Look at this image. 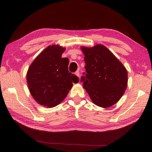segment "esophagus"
I'll return each mask as SVG.
<instances>
[{
	"label": "esophagus",
	"mask_w": 152,
	"mask_h": 152,
	"mask_svg": "<svg viewBox=\"0 0 152 152\" xmlns=\"http://www.w3.org/2000/svg\"><path fill=\"white\" fill-rule=\"evenodd\" d=\"M75 74L78 77V78H80V72H79V70H77L76 72H75Z\"/></svg>",
	"instance_id": "esophagus-1"
}]
</instances>
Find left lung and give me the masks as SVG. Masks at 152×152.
<instances>
[{
  "label": "left lung",
  "mask_w": 152,
  "mask_h": 152,
  "mask_svg": "<svg viewBox=\"0 0 152 152\" xmlns=\"http://www.w3.org/2000/svg\"><path fill=\"white\" fill-rule=\"evenodd\" d=\"M81 49L85 56L86 70L81 78L83 88L96 106L108 108L115 104L127 88L125 67L103 45Z\"/></svg>",
  "instance_id": "8db88e82"
}]
</instances>
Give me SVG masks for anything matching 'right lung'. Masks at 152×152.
I'll return each instance as SVG.
<instances>
[{"mask_svg":"<svg viewBox=\"0 0 152 152\" xmlns=\"http://www.w3.org/2000/svg\"><path fill=\"white\" fill-rule=\"evenodd\" d=\"M65 48L59 45L47 47L28 68L27 82L33 99L38 104L51 108L66 97L72 83L78 82L68 70L69 59L61 58Z\"/></svg>","mask_w":152,"mask_h":152,"instance_id":"1","label":"right lung"}]
</instances>
